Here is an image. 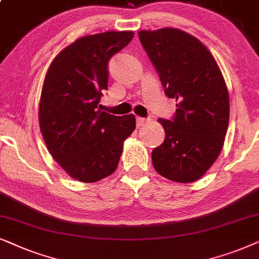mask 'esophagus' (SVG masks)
<instances>
[{"mask_svg":"<svg viewBox=\"0 0 259 259\" xmlns=\"http://www.w3.org/2000/svg\"><path fill=\"white\" fill-rule=\"evenodd\" d=\"M148 120H149V119L143 118V117H136V123H137V125H139V126L144 125V124H146Z\"/></svg>","mask_w":259,"mask_h":259,"instance_id":"obj_1","label":"esophagus"}]
</instances>
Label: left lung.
<instances>
[{
  "mask_svg": "<svg viewBox=\"0 0 259 259\" xmlns=\"http://www.w3.org/2000/svg\"><path fill=\"white\" fill-rule=\"evenodd\" d=\"M164 94L177 101L171 119L158 118L163 143L151 153L155 170L168 180H199L223 149L230 99L222 71L201 41L177 28L140 30Z\"/></svg>",
  "mask_w": 259,
  "mask_h": 259,
  "instance_id": "left-lung-1",
  "label": "left lung"
}]
</instances>
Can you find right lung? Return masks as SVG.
Wrapping results in <instances>:
<instances>
[{
	"mask_svg": "<svg viewBox=\"0 0 259 259\" xmlns=\"http://www.w3.org/2000/svg\"><path fill=\"white\" fill-rule=\"evenodd\" d=\"M133 37L132 30L80 37L48 67L39 104L40 130L54 160L78 181L111 175L123 142L136 127L134 115L98 109L103 90H108L109 61Z\"/></svg>",
	"mask_w": 259,
	"mask_h": 259,
	"instance_id": "right-lung-1",
	"label": "right lung"
}]
</instances>
